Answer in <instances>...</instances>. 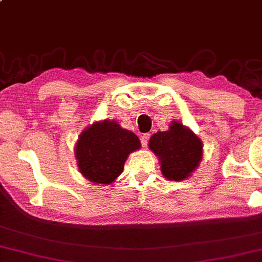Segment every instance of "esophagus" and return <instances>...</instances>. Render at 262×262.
Returning a JSON list of instances; mask_svg holds the SVG:
<instances>
[{
  "mask_svg": "<svg viewBox=\"0 0 262 262\" xmlns=\"http://www.w3.org/2000/svg\"><path fill=\"white\" fill-rule=\"evenodd\" d=\"M149 134H143L142 136H141V144H142V147H147V144H148V141H149Z\"/></svg>",
  "mask_w": 262,
  "mask_h": 262,
  "instance_id": "1",
  "label": "esophagus"
}]
</instances>
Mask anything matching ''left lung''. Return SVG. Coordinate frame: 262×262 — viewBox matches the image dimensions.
Returning a JSON list of instances; mask_svg holds the SVG:
<instances>
[{"instance_id":"obj_1","label":"left lung","mask_w":262,"mask_h":262,"mask_svg":"<svg viewBox=\"0 0 262 262\" xmlns=\"http://www.w3.org/2000/svg\"><path fill=\"white\" fill-rule=\"evenodd\" d=\"M149 148L159 156L162 174L168 180H185L202 158L200 139L179 121L170 123L169 130L155 133Z\"/></svg>"}]
</instances>
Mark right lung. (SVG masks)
<instances>
[{
    "instance_id": "right-lung-1",
    "label": "right lung",
    "mask_w": 262,
    "mask_h": 262,
    "mask_svg": "<svg viewBox=\"0 0 262 262\" xmlns=\"http://www.w3.org/2000/svg\"><path fill=\"white\" fill-rule=\"evenodd\" d=\"M139 148L140 141L134 133L121 128L115 121L104 120L82 133L75 155L85 179L108 185L122 173L129 153Z\"/></svg>"
}]
</instances>
